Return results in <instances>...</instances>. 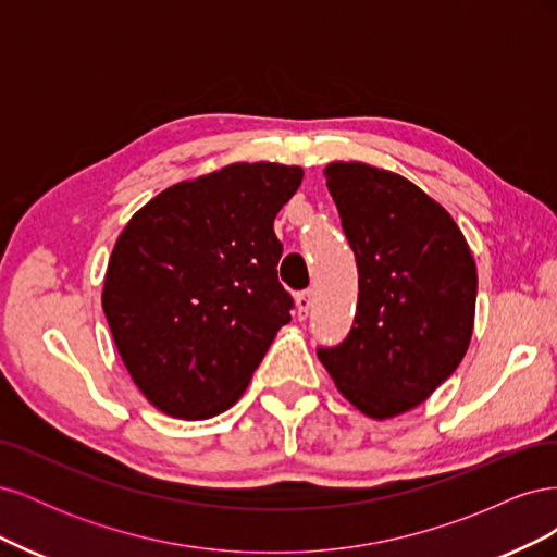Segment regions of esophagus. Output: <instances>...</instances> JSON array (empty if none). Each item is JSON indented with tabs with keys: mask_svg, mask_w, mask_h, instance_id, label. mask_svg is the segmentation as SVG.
I'll return each mask as SVG.
<instances>
[{
	"mask_svg": "<svg viewBox=\"0 0 557 557\" xmlns=\"http://www.w3.org/2000/svg\"><path fill=\"white\" fill-rule=\"evenodd\" d=\"M295 301H297V318L305 320L309 315V311H311V305H313V293L311 290H301V293H297Z\"/></svg>",
	"mask_w": 557,
	"mask_h": 557,
	"instance_id": "1",
	"label": "esophagus"
}]
</instances>
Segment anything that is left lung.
<instances>
[{
    "mask_svg": "<svg viewBox=\"0 0 557 557\" xmlns=\"http://www.w3.org/2000/svg\"><path fill=\"white\" fill-rule=\"evenodd\" d=\"M325 178L360 293L346 339L318 346V358L352 407L393 418L425 401L465 358L476 264L448 211L404 176L332 162Z\"/></svg>",
    "mask_w": 557,
    "mask_h": 557,
    "instance_id": "1",
    "label": "left lung"
}]
</instances>
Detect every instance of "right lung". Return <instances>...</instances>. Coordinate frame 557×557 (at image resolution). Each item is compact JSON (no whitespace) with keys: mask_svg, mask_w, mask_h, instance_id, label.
I'll return each instance as SVG.
<instances>
[{"mask_svg":"<svg viewBox=\"0 0 557 557\" xmlns=\"http://www.w3.org/2000/svg\"><path fill=\"white\" fill-rule=\"evenodd\" d=\"M299 166L239 162L150 199L117 237L102 305L132 381L164 413L205 420L242 397L293 295L274 218Z\"/></svg>","mask_w":557,"mask_h":557,"instance_id":"obj_1","label":"right lung"}]
</instances>
